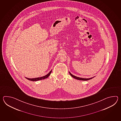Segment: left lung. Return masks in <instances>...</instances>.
<instances>
[{
  "mask_svg": "<svg viewBox=\"0 0 121 121\" xmlns=\"http://www.w3.org/2000/svg\"><path fill=\"white\" fill-rule=\"evenodd\" d=\"M69 74L71 75V76L72 77H73L75 79H77V80H88L92 79L93 77H92V78H80V77H77L76 76H75L74 75H72L70 72H69Z\"/></svg>",
  "mask_w": 121,
  "mask_h": 121,
  "instance_id": "obj_1",
  "label": "left lung"
}]
</instances>
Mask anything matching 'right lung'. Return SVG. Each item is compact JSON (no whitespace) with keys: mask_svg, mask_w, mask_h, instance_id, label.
<instances>
[{"mask_svg":"<svg viewBox=\"0 0 121 121\" xmlns=\"http://www.w3.org/2000/svg\"><path fill=\"white\" fill-rule=\"evenodd\" d=\"M52 71V70L50 72H49L48 74H47L46 75L43 76V77H38V78H32V79L31 78H27V77H26V78L27 80H31V81H38V80H43V79H46L48 77L50 76V75L51 74Z\"/></svg>","mask_w":121,"mask_h":121,"instance_id":"obj_1","label":"right lung"}]
</instances>
